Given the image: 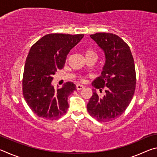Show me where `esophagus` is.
Returning <instances> with one entry per match:
<instances>
[{"instance_id": "esophagus-1", "label": "esophagus", "mask_w": 157, "mask_h": 157, "mask_svg": "<svg viewBox=\"0 0 157 157\" xmlns=\"http://www.w3.org/2000/svg\"><path fill=\"white\" fill-rule=\"evenodd\" d=\"M84 88V86H83V85L79 84L76 85V89H77V90H78V91H79V90L83 89Z\"/></svg>"}]
</instances>
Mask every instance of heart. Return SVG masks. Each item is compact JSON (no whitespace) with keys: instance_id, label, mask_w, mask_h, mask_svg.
Returning a JSON list of instances; mask_svg holds the SVG:
<instances>
[{"instance_id":"b5f03b06","label":"heart","mask_w":157,"mask_h":157,"mask_svg":"<svg viewBox=\"0 0 157 157\" xmlns=\"http://www.w3.org/2000/svg\"><path fill=\"white\" fill-rule=\"evenodd\" d=\"M85 55H86V57L87 56H90V55H96L95 52H94L93 50H86V52H85Z\"/></svg>"}]
</instances>
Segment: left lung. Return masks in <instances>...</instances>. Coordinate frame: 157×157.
Segmentation results:
<instances>
[{
	"label": "left lung",
	"mask_w": 157,
	"mask_h": 157,
	"mask_svg": "<svg viewBox=\"0 0 157 157\" xmlns=\"http://www.w3.org/2000/svg\"><path fill=\"white\" fill-rule=\"evenodd\" d=\"M105 52V63L101 75L92 86L105 90L102 97L93 89L87 111L99 122H109L118 118L128 107L136 89L134 58L128 45L112 33H100L90 35Z\"/></svg>",
	"instance_id": "1"
}]
</instances>
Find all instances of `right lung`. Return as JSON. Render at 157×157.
Wrapping results in <instances>:
<instances>
[{"label":"right lung","mask_w":157,"mask_h":157,"mask_svg":"<svg viewBox=\"0 0 157 157\" xmlns=\"http://www.w3.org/2000/svg\"><path fill=\"white\" fill-rule=\"evenodd\" d=\"M84 34H48L31 47L23 77V94L29 107L40 118L54 121L66 113L68 95L76 90L68 82L55 90L51 82L58 69H62L70 50Z\"/></svg>","instance_id":"add662e5"}]
</instances>
